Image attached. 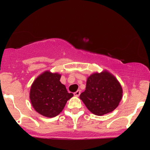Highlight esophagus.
Wrapping results in <instances>:
<instances>
[{"instance_id": "34e87169", "label": "esophagus", "mask_w": 150, "mask_h": 150, "mask_svg": "<svg viewBox=\"0 0 150 150\" xmlns=\"http://www.w3.org/2000/svg\"><path fill=\"white\" fill-rule=\"evenodd\" d=\"M80 93H81L80 90H77V92H75V93H74V95H75V97H79V96H80Z\"/></svg>"}]
</instances>
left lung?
I'll return each mask as SVG.
<instances>
[{
  "instance_id": "1",
  "label": "left lung",
  "mask_w": 150,
  "mask_h": 150,
  "mask_svg": "<svg viewBox=\"0 0 150 150\" xmlns=\"http://www.w3.org/2000/svg\"><path fill=\"white\" fill-rule=\"evenodd\" d=\"M123 89L117 79L109 72L94 73L87 78L85 92L80 99L89 111L97 116L112 112L119 104Z\"/></svg>"
}]
</instances>
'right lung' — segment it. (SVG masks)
<instances>
[{"mask_svg":"<svg viewBox=\"0 0 150 150\" xmlns=\"http://www.w3.org/2000/svg\"><path fill=\"white\" fill-rule=\"evenodd\" d=\"M61 75L45 71L39 75L31 86L30 98L32 106L42 116L53 118L64 108L67 101L73 97L60 82Z\"/></svg>","mask_w":150,"mask_h":150,"instance_id":"1","label":"right lung"}]
</instances>
